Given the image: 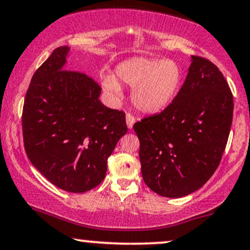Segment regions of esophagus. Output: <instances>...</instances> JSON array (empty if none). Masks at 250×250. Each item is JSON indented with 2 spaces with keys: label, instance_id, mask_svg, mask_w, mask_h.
<instances>
[{
  "label": "esophagus",
  "instance_id": "esophagus-1",
  "mask_svg": "<svg viewBox=\"0 0 250 250\" xmlns=\"http://www.w3.org/2000/svg\"><path fill=\"white\" fill-rule=\"evenodd\" d=\"M134 123H135V118L133 117L131 113H127V115H126V124H127V127L129 129L133 128V125H134Z\"/></svg>",
  "mask_w": 250,
  "mask_h": 250
}]
</instances>
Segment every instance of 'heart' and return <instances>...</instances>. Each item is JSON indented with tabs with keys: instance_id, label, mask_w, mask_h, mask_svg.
<instances>
[{
	"instance_id": "1",
	"label": "heart",
	"mask_w": 250,
	"mask_h": 250,
	"mask_svg": "<svg viewBox=\"0 0 250 250\" xmlns=\"http://www.w3.org/2000/svg\"><path fill=\"white\" fill-rule=\"evenodd\" d=\"M184 71L173 60L137 56L119 63L115 76L103 74L102 88L112 99L122 95L121 83L133 87L132 102L139 111L158 113L167 109L179 93Z\"/></svg>"
}]
</instances>
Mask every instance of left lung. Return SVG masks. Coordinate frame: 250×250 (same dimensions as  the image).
<instances>
[{"mask_svg": "<svg viewBox=\"0 0 250 250\" xmlns=\"http://www.w3.org/2000/svg\"><path fill=\"white\" fill-rule=\"evenodd\" d=\"M232 118L233 95L223 73L210 61L192 56L173 102L133 126L146 185L165 197L201 188L218 167Z\"/></svg>", "mask_w": 250, "mask_h": 250, "instance_id": "obj_1", "label": "left lung"}]
</instances>
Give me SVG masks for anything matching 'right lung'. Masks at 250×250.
<instances>
[{"label":"right lung","instance_id":"obj_1","mask_svg":"<svg viewBox=\"0 0 250 250\" xmlns=\"http://www.w3.org/2000/svg\"><path fill=\"white\" fill-rule=\"evenodd\" d=\"M67 46L53 51L32 77L22 108L31 163L58 188L85 193L102 183L106 162L127 132L125 113L100 101L101 87L65 70Z\"/></svg>","mask_w":250,"mask_h":250}]
</instances>
